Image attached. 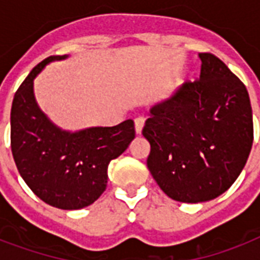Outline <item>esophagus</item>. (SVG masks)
<instances>
[{
	"mask_svg": "<svg viewBox=\"0 0 260 260\" xmlns=\"http://www.w3.org/2000/svg\"><path fill=\"white\" fill-rule=\"evenodd\" d=\"M144 122H146V118L140 116L135 120V131H136V134L140 135L143 131V126H144Z\"/></svg>",
	"mask_w": 260,
	"mask_h": 260,
	"instance_id": "1",
	"label": "esophagus"
}]
</instances>
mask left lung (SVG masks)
I'll return each instance as SVG.
<instances>
[{
  "label": "left lung",
  "instance_id": "obj_1",
  "mask_svg": "<svg viewBox=\"0 0 260 260\" xmlns=\"http://www.w3.org/2000/svg\"><path fill=\"white\" fill-rule=\"evenodd\" d=\"M198 56L200 79L152 106L143 128L151 146L150 173L169 197L189 204L210 201L230 189L254 140L244 83L213 54Z\"/></svg>",
  "mask_w": 260,
  "mask_h": 260
}]
</instances>
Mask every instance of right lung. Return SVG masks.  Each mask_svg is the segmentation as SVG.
Masks as SVG:
<instances>
[{"label":"right lung","mask_w":260,"mask_h":260,"mask_svg":"<svg viewBox=\"0 0 260 260\" xmlns=\"http://www.w3.org/2000/svg\"><path fill=\"white\" fill-rule=\"evenodd\" d=\"M50 56L30 71L14 94L10 110V147L17 170L29 189L51 206L64 210L91 205L106 189L108 166L135 139L132 120L114 126L69 132L39 108L34 79Z\"/></svg>","instance_id":"obj_1"}]
</instances>
